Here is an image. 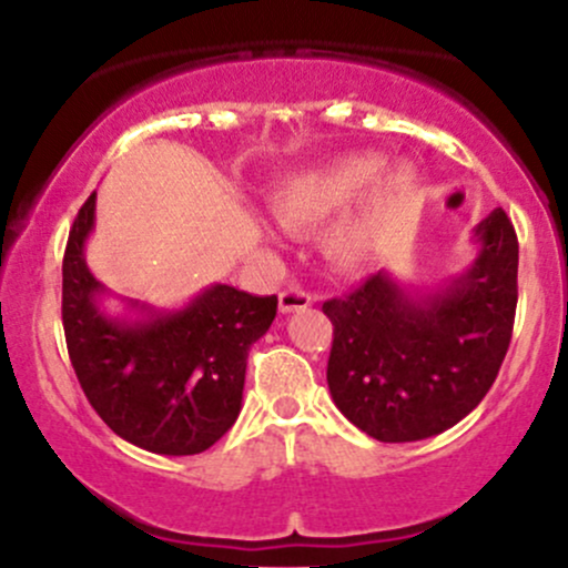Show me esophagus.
<instances>
[{
  "instance_id": "34e87169",
  "label": "esophagus",
  "mask_w": 568,
  "mask_h": 568,
  "mask_svg": "<svg viewBox=\"0 0 568 568\" xmlns=\"http://www.w3.org/2000/svg\"><path fill=\"white\" fill-rule=\"evenodd\" d=\"M312 304V293L302 288H285L280 291V312H298Z\"/></svg>"
}]
</instances>
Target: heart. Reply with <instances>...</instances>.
Listing matches in <instances>:
<instances>
[{
	"label": "heart",
	"instance_id": "b5f03b06",
	"mask_svg": "<svg viewBox=\"0 0 568 568\" xmlns=\"http://www.w3.org/2000/svg\"><path fill=\"white\" fill-rule=\"evenodd\" d=\"M379 154L361 152L325 162L285 181L272 197V213L285 230L312 232L331 221L372 186L363 205L325 237V253L338 266H357L389 230L416 189V175L400 165L384 173Z\"/></svg>",
	"mask_w": 568,
	"mask_h": 568
}]
</instances>
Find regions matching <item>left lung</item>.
Returning a JSON list of instances; mask_svg holds the SVG:
<instances>
[{
	"mask_svg": "<svg viewBox=\"0 0 568 568\" xmlns=\"http://www.w3.org/2000/svg\"><path fill=\"white\" fill-rule=\"evenodd\" d=\"M478 258L427 296L387 272L323 302L334 323L328 389L355 427L382 443L433 438L484 400L513 338L518 237L497 207L475 226Z\"/></svg>",
	"mask_w": 568,
	"mask_h": 568,
	"instance_id": "1",
	"label": "left lung"
}]
</instances>
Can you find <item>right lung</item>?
Wrapping results in <instances>:
<instances>
[{
	"label": "right lung",
	"mask_w": 568,
	"mask_h": 568,
	"mask_svg": "<svg viewBox=\"0 0 568 568\" xmlns=\"http://www.w3.org/2000/svg\"><path fill=\"white\" fill-rule=\"evenodd\" d=\"M95 192L71 224L63 253V334L71 366L95 414L152 454L211 448L243 406L247 352L277 315V296L213 285L175 312L120 321L101 310L103 285L84 262ZM139 306V304H130Z\"/></svg>",
	"instance_id": "right-lung-1"
}]
</instances>
